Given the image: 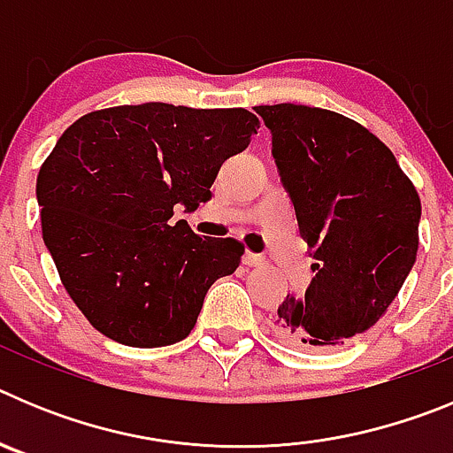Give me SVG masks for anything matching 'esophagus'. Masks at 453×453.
<instances>
[{"label":"esophagus","instance_id":"1","mask_svg":"<svg viewBox=\"0 0 453 453\" xmlns=\"http://www.w3.org/2000/svg\"><path fill=\"white\" fill-rule=\"evenodd\" d=\"M242 263H245L247 267H258L265 263V258H263L261 254H251V251H245V256H242Z\"/></svg>","mask_w":453,"mask_h":453}]
</instances>
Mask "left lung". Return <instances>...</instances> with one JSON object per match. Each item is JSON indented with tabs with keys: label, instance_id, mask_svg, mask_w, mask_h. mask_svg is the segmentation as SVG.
Instances as JSON below:
<instances>
[{
	"label": "left lung",
	"instance_id": "obj_1",
	"mask_svg": "<svg viewBox=\"0 0 453 453\" xmlns=\"http://www.w3.org/2000/svg\"><path fill=\"white\" fill-rule=\"evenodd\" d=\"M315 263L303 299L286 297L276 334L335 349L379 322L418 256L422 203L397 158L345 115L302 104L256 106Z\"/></svg>",
	"mask_w": 453,
	"mask_h": 453
}]
</instances>
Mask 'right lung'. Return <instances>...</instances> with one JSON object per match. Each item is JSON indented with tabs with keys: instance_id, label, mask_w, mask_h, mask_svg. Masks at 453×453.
<instances>
[{
	"instance_id": "1",
	"label": "right lung",
	"mask_w": 453,
	"mask_h": 453,
	"mask_svg": "<svg viewBox=\"0 0 453 453\" xmlns=\"http://www.w3.org/2000/svg\"><path fill=\"white\" fill-rule=\"evenodd\" d=\"M256 129L245 108L150 102L92 111L58 138L35 183L42 240L99 334L145 349L190 334L208 288L234 274L245 247L199 238L172 222L174 206L208 202Z\"/></svg>"
}]
</instances>
